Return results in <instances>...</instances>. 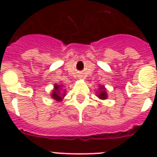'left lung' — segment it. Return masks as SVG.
Wrapping results in <instances>:
<instances>
[{
    "label": "left lung",
    "mask_w": 157,
    "mask_h": 157,
    "mask_svg": "<svg viewBox=\"0 0 157 157\" xmlns=\"http://www.w3.org/2000/svg\"><path fill=\"white\" fill-rule=\"evenodd\" d=\"M97 97L102 100H104V99L107 98V93L104 86H99L98 91L97 92Z\"/></svg>",
    "instance_id": "left-lung-1"
}]
</instances>
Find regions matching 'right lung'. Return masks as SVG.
Here are the masks:
<instances>
[{
    "mask_svg": "<svg viewBox=\"0 0 157 157\" xmlns=\"http://www.w3.org/2000/svg\"><path fill=\"white\" fill-rule=\"evenodd\" d=\"M63 85L54 84V90L51 93V98L57 102H61L66 95V90H63Z\"/></svg>",
    "mask_w": 157,
    "mask_h": 157,
    "instance_id": "right-lung-1",
    "label": "right lung"
}]
</instances>
